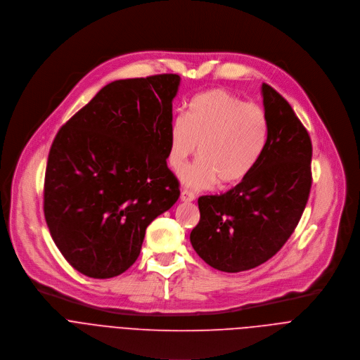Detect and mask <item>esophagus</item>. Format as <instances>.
<instances>
[{
  "mask_svg": "<svg viewBox=\"0 0 360 360\" xmlns=\"http://www.w3.org/2000/svg\"><path fill=\"white\" fill-rule=\"evenodd\" d=\"M180 200L181 201H193V200H195V195H194V193L193 191H190V190H181V194H180Z\"/></svg>",
  "mask_w": 360,
  "mask_h": 360,
  "instance_id": "1",
  "label": "esophagus"
}]
</instances>
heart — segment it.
<instances>
[{
  "instance_id": "1",
  "label": "heart",
  "mask_w": 360,
  "mask_h": 360,
  "mask_svg": "<svg viewBox=\"0 0 360 360\" xmlns=\"http://www.w3.org/2000/svg\"><path fill=\"white\" fill-rule=\"evenodd\" d=\"M266 139L268 119L261 106L224 89H210L190 101L186 116L173 120L167 160L180 173L198 150L201 158L183 173V183L195 190L219 180L230 186L250 174Z\"/></svg>"
}]
</instances>
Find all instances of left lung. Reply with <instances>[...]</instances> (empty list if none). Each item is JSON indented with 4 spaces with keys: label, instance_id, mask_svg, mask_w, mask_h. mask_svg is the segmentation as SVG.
Listing matches in <instances>:
<instances>
[{
    "label": "left lung",
    "instance_id": "8db88e82",
    "mask_svg": "<svg viewBox=\"0 0 360 360\" xmlns=\"http://www.w3.org/2000/svg\"><path fill=\"white\" fill-rule=\"evenodd\" d=\"M268 139L254 169L220 195L198 198L194 251L224 272L255 268L274 257L297 229L308 202L312 143L291 105L262 84Z\"/></svg>",
    "mask_w": 360,
    "mask_h": 360
}]
</instances>
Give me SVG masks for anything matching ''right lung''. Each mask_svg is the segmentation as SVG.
<instances>
[{"instance_id": "obj_1", "label": "right lung", "mask_w": 360, "mask_h": 360, "mask_svg": "<svg viewBox=\"0 0 360 360\" xmlns=\"http://www.w3.org/2000/svg\"><path fill=\"white\" fill-rule=\"evenodd\" d=\"M179 85L176 74L115 81L56 133L44 214L58 250L81 274L124 272L148 226L179 200L166 160Z\"/></svg>"}]
</instances>
